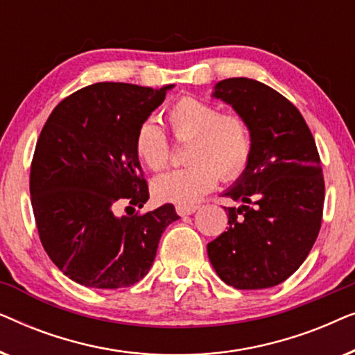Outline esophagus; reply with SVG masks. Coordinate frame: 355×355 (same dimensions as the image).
<instances>
[{"label": "esophagus", "mask_w": 355, "mask_h": 355, "mask_svg": "<svg viewBox=\"0 0 355 355\" xmlns=\"http://www.w3.org/2000/svg\"><path fill=\"white\" fill-rule=\"evenodd\" d=\"M197 205H176V211L178 215L186 216V215H192V213L197 211Z\"/></svg>", "instance_id": "34e87169"}]
</instances>
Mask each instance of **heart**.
<instances>
[{
	"instance_id": "1",
	"label": "heart",
	"mask_w": 355,
	"mask_h": 355,
	"mask_svg": "<svg viewBox=\"0 0 355 355\" xmlns=\"http://www.w3.org/2000/svg\"><path fill=\"white\" fill-rule=\"evenodd\" d=\"M168 121L174 137L189 140L186 159L191 164L155 179L153 192L158 198L192 205L215 187L218 174L234 179L245 169L254 139L242 114L220 113L210 101L187 95L169 106ZM134 150L152 171H159L169 162L168 137L153 121H145L135 130Z\"/></svg>"
}]
</instances>
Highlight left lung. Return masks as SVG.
Returning <instances> with one entry per match:
<instances>
[{
	"mask_svg": "<svg viewBox=\"0 0 355 355\" xmlns=\"http://www.w3.org/2000/svg\"><path fill=\"white\" fill-rule=\"evenodd\" d=\"M215 98L250 125L254 147L239 179L223 193L227 231L207 245L218 276L236 289L283 283L304 263L323 216L324 181L307 123L288 98L247 77L218 82Z\"/></svg>",
	"mask_w": 355,
	"mask_h": 355,
	"instance_id": "8db88e82",
	"label": "left lung"
}]
</instances>
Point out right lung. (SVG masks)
Returning a JSON list of instances; mask_svg holds the SVG:
<instances>
[{
	"label": "right lung",
	"instance_id": "right-lung-1",
	"mask_svg": "<svg viewBox=\"0 0 355 355\" xmlns=\"http://www.w3.org/2000/svg\"><path fill=\"white\" fill-rule=\"evenodd\" d=\"M98 82L51 111L37 140L31 197L38 236L53 263L95 289L129 288L148 273L163 231L179 220L171 203L116 216L148 200L134 150L135 130L173 89Z\"/></svg>",
	"mask_w": 355,
	"mask_h": 355
}]
</instances>
